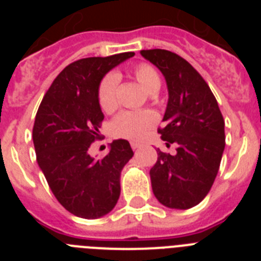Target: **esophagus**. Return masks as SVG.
Returning <instances> with one entry per match:
<instances>
[{
	"label": "esophagus",
	"mask_w": 261,
	"mask_h": 261,
	"mask_svg": "<svg viewBox=\"0 0 261 261\" xmlns=\"http://www.w3.org/2000/svg\"><path fill=\"white\" fill-rule=\"evenodd\" d=\"M130 146H132L133 150H136V149H138V147H141V146H142V144H141V142L132 141V142H130Z\"/></svg>",
	"instance_id": "esophagus-1"
}]
</instances>
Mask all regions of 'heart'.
Instances as JSON below:
<instances>
[{
  "label": "heart",
  "instance_id": "heart-1",
  "mask_svg": "<svg viewBox=\"0 0 261 261\" xmlns=\"http://www.w3.org/2000/svg\"><path fill=\"white\" fill-rule=\"evenodd\" d=\"M132 77L149 94H155L161 87V77L158 71L149 64H138L132 69ZM117 84L119 78L111 73L100 82L98 91L99 105L106 112H111L117 107ZM156 116L151 111L141 112H123L112 123V132L117 137L137 140L144 136L147 129L154 125Z\"/></svg>",
  "mask_w": 261,
  "mask_h": 261
}]
</instances>
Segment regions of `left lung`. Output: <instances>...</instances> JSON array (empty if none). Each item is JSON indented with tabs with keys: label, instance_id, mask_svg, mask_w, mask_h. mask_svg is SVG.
<instances>
[{
	"label": "left lung",
	"instance_id": "left-lung-1",
	"mask_svg": "<svg viewBox=\"0 0 261 261\" xmlns=\"http://www.w3.org/2000/svg\"><path fill=\"white\" fill-rule=\"evenodd\" d=\"M140 53L165 77L168 100L158 133L167 147L176 145L174 155L156 150L153 193L167 208L190 209L213 186L225 150V121L208 84L190 62L166 49Z\"/></svg>",
	"mask_w": 261,
	"mask_h": 261
}]
</instances>
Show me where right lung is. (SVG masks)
<instances>
[{"instance_id": "1", "label": "right lung", "mask_w": 261, "mask_h": 261, "mask_svg": "<svg viewBox=\"0 0 261 261\" xmlns=\"http://www.w3.org/2000/svg\"><path fill=\"white\" fill-rule=\"evenodd\" d=\"M133 52L71 62L53 81L32 129L36 161L60 204L74 216L95 220L115 208L120 174L133 156L126 140H115L102 159L89 154L105 119L98 91L103 77Z\"/></svg>"}]
</instances>
